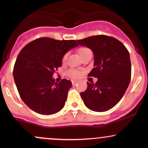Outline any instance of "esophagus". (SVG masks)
Segmentation results:
<instances>
[{
	"label": "esophagus",
	"instance_id": "1",
	"mask_svg": "<svg viewBox=\"0 0 148 148\" xmlns=\"http://www.w3.org/2000/svg\"><path fill=\"white\" fill-rule=\"evenodd\" d=\"M78 81H74V80H73V81H72V85H75L76 84H77Z\"/></svg>",
	"mask_w": 148,
	"mask_h": 148
}]
</instances>
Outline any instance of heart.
Instances as JSON below:
<instances>
[{
	"label": "heart",
	"mask_w": 148,
	"mask_h": 148,
	"mask_svg": "<svg viewBox=\"0 0 148 148\" xmlns=\"http://www.w3.org/2000/svg\"><path fill=\"white\" fill-rule=\"evenodd\" d=\"M78 53H79V56L81 57V58L82 59L83 58L86 56L88 55H92V51L90 49L87 48V47H81V48L79 49L78 50ZM67 54H65L63 58H62V61L64 62L66 60H67ZM69 73V75H70L73 78H79L81 76V73L78 71L76 70H71Z\"/></svg>",
	"instance_id": "obj_1"
}]
</instances>
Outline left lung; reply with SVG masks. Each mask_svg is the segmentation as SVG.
Instances as JSON below:
<instances>
[{"label": "left lung", "instance_id": "8db88e82", "mask_svg": "<svg viewBox=\"0 0 148 148\" xmlns=\"http://www.w3.org/2000/svg\"><path fill=\"white\" fill-rule=\"evenodd\" d=\"M76 42L92 51L94 68L88 76L97 78L95 84L87 82L86 90L81 92L84 104L93 111H108L120 101L130 85V53L121 42L107 35L88 37Z\"/></svg>", "mask_w": 148, "mask_h": 148}]
</instances>
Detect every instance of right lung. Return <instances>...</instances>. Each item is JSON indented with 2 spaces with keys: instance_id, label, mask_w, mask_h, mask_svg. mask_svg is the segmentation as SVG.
I'll use <instances>...</instances> for the list:
<instances>
[{
  "instance_id": "1",
  "label": "right lung",
  "mask_w": 148,
  "mask_h": 148,
  "mask_svg": "<svg viewBox=\"0 0 148 148\" xmlns=\"http://www.w3.org/2000/svg\"><path fill=\"white\" fill-rule=\"evenodd\" d=\"M79 45L75 40L42 37L25 45L15 62L13 76L21 99L35 113L55 114L63 108L72 82H56L53 73L62 66L66 53Z\"/></svg>"
}]
</instances>
